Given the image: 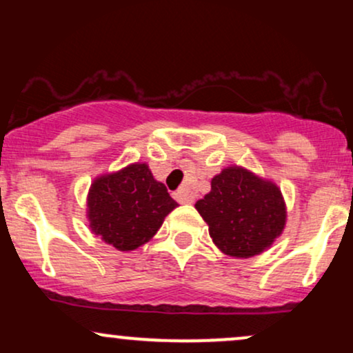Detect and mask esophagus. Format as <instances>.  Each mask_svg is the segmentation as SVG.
I'll list each match as a JSON object with an SVG mask.
<instances>
[{
    "mask_svg": "<svg viewBox=\"0 0 353 353\" xmlns=\"http://www.w3.org/2000/svg\"><path fill=\"white\" fill-rule=\"evenodd\" d=\"M174 197H176L179 202H182V204H190V202H192V197L189 196V192L185 189L177 190V192L174 194Z\"/></svg>",
    "mask_w": 353,
    "mask_h": 353,
    "instance_id": "1",
    "label": "esophagus"
}]
</instances>
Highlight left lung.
Here are the masks:
<instances>
[{
	"mask_svg": "<svg viewBox=\"0 0 353 353\" xmlns=\"http://www.w3.org/2000/svg\"><path fill=\"white\" fill-rule=\"evenodd\" d=\"M217 249L249 259L269 249L285 229L287 205L274 181L229 165L210 181V192L196 202Z\"/></svg>",
	"mask_w": 353,
	"mask_h": 353,
	"instance_id": "left-lung-1",
	"label": "left lung"
}]
</instances>
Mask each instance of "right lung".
<instances>
[{
    "label": "right lung",
    "mask_w": 353,
    "mask_h": 353,
    "mask_svg": "<svg viewBox=\"0 0 353 353\" xmlns=\"http://www.w3.org/2000/svg\"><path fill=\"white\" fill-rule=\"evenodd\" d=\"M86 217L92 234L117 250L144 245L177 208L163 182L154 179L145 163H132L91 182Z\"/></svg>",
    "instance_id": "1"
}]
</instances>
